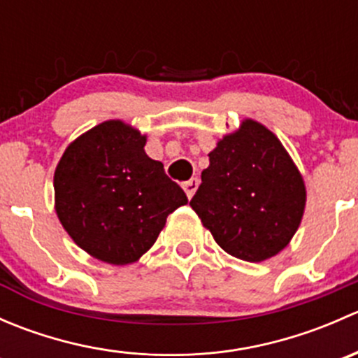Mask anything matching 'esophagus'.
I'll return each mask as SVG.
<instances>
[{"label":"esophagus","instance_id":"1","mask_svg":"<svg viewBox=\"0 0 358 358\" xmlns=\"http://www.w3.org/2000/svg\"><path fill=\"white\" fill-rule=\"evenodd\" d=\"M197 187H199V180H197V178H190L189 182L183 183V190H185V194H187V197H189V199L194 196V194H196Z\"/></svg>","mask_w":358,"mask_h":358}]
</instances>
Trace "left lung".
I'll return each instance as SVG.
<instances>
[{"instance_id":"obj_1","label":"left lung","mask_w":358,"mask_h":358,"mask_svg":"<svg viewBox=\"0 0 358 358\" xmlns=\"http://www.w3.org/2000/svg\"><path fill=\"white\" fill-rule=\"evenodd\" d=\"M201 180L190 206L229 255L256 263L289 244L305 209V185L265 126L246 119L220 140Z\"/></svg>"}]
</instances>
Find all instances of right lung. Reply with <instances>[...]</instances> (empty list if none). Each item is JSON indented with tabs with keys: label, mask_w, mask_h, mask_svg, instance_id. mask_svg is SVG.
I'll use <instances>...</instances> for the list:
<instances>
[{
	"label": "right lung",
	"mask_w": 358,
	"mask_h": 358,
	"mask_svg": "<svg viewBox=\"0 0 358 358\" xmlns=\"http://www.w3.org/2000/svg\"><path fill=\"white\" fill-rule=\"evenodd\" d=\"M143 147L136 129L106 121L72 142L55 169L60 223L79 248L112 265L136 262L169 213L189 202Z\"/></svg>",
	"instance_id": "obj_1"
}]
</instances>
